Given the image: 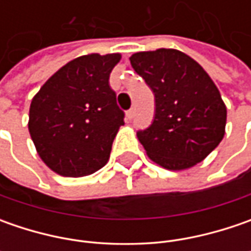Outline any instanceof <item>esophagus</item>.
<instances>
[{"label": "esophagus", "mask_w": 251, "mask_h": 251, "mask_svg": "<svg viewBox=\"0 0 251 251\" xmlns=\"http://www.w3.org/2000/svg\"><path fill=\"white\" fill-rule=\"evenodd\" d=\"M132 117H134V109H130V110L126 113V120L130 121Z\"/></svg>", "instance_id": "1"}]
</instances>
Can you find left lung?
Returning a JSON list of instances; mask_svg holds the SVG:
<instances>
[{"mask_svg": "<svg viewBox=\"0 0 251 251\" xmlns=\"http://www.w3.org/2000/svg\"><path fill=\"white\" fill-rule=\"evenodd\" d=\"M131 65L155 95V119L137 137L155 163L184 170L202 162L225 135L226 106L200 64L175 49L140 51Z\"/></svg>", "mask_w": 251, "mask_h": 251, "instance_id": "obj_1", "label": "left lung"}]
</instances>
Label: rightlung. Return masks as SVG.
I'll return each mask as SVG.
<instances>
[{
  "mask_svg": "<svg viewBox=\"0 0 251 251\" xmlns=\"http://www.w3.org/2000/svg\"><path fill=\"white\" fill-rule=\"evenodd\" d=\"M121 54L81 55L51 75L34 95L29 132L44 163L65 177L101 169L124 126V111L109 85Z\"/></svg>",
  "mask_w": 251,
  "mask_h": 251,
  "instance_id": "obj_1",
  "label": "right lung"
}]
</instances>
